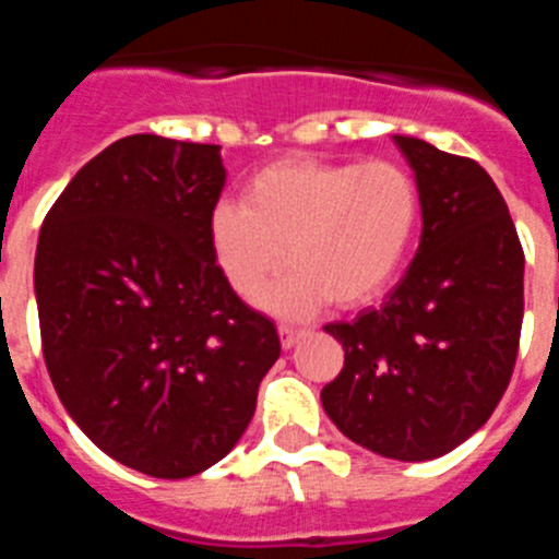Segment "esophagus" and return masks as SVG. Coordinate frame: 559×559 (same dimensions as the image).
Segmentation results:
<instances>
[{
    "label": "esophagus",
    "mask_w": 559,
    "mask_h": 559,
    "mask_svg": "<svg viewBox=\"0 0 559 559\" xmlns=\"http://www.w3.org/2000/svg\"><path fill=\"white\" fill-rule=\"evenodd\" d=\"M305 335H308V330H305V328H288V324H283V328H280V338H283V349L296 347V344H299V341H302Z\"/></svg>",
    "instance_id": "34e87169"
}]
</instances>
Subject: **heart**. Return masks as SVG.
Listing matches in <instances>:
<instances>
[{"instance_id": "obj_1", "label": "heart", "mask_w": 559, "mask_h": 559, "mask_svg": "<svg viewBox=\"0 0 559 559\" xmlns=\"http://www.w3.org/2000/svg\"><path fill=\"white\" fill-rule=\"evenodd\" d=\"M423 218L419 187L386 159L324 162L288 156L257 170L243 201L210 215V249L221 274L251 302L265 296L280 316H308L324 302L364 308L386 294L406 269Z\"/></svg>"}]
</instances>
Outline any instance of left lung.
Listing matches in <instances>:
<instances>
[{
    "label": "left lung",
    "instance_id": "left-lung-1",
    "mask_svg": "<svg viewBox=\"0 0 559 559\" xmlns=\"http://www.w3.org/2000/svg\"><path fill=\"white\" fill-rule=\"evenodd\" d=\"M423 199V235L386 302L328 324L344 369L322 406L355 445L400 462L445 456L510 386L523 322V249L478 162L394 136Z\"/></svg>",
    "mask_w": 559,
    "mask_h": 559
}]
</instances>
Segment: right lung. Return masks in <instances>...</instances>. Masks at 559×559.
<instances>
[{
    "label": "right lung",
    "mask_w": 559,
    "mask_h": 559,
    "mask_svg": "<svg viewBox=\"0 0 559 559\" xmlns=\"http://www.w3.org/2000/svg\"><path fill=\"white\" fill-rule=\"evenodd\" d=\"M224 181L221 145L133 133L75 173L38 235L52 386L103 453L153 478L221 462L280 358L274 322L212 257Z\"/></svg>",
    "instance_id": "obj_1"
}]
</instances>
